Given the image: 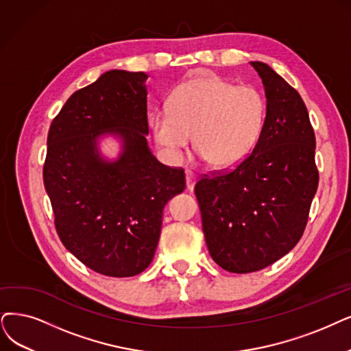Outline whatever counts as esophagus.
<instances>
[{
    "mask_svg": "<svg viewBox=\"0 0 351 351\" xmlns=\"http://www.w3.org/2000/svg\"><path fill=\"white\" fill-rule=\"evenodd\" d=\"M186 181H187V190H193L195 183V173L186 171Z\"/></svg>",
    "mask_w": 351,
    "mask_h": 351,
    "instance_id": "34e87169",
    "label": "esophagus"
}]
</instances>
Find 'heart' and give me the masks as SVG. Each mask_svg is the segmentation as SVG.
Returning a JSON list of instances; mask_svg holds the SVG:
<instances>
[{"instance_id":"heart-1","label":"heart","mask_w":351,"mask_h":351,"mask_svg":"<svg viewBox=\"0 0 351 351\" xmlns=\"http://www.w3.org/2000/svg\"><path fill=\"white\" fill-rule=\"evenodd\" d=\"M266 115L259 90L219 76L189 79L170 93L167 109L149 117L154 139L180 157L194 135V148L215 168L242 162L255 148Z\"/></svg>"}]
</instances>
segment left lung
<instances>
[{"instance_id": "8db88e82", "label": "left lung", "mask_w": 351, "mask_h": 351, "mask_svg": "<svg viewBox=\"0 0 351 351\" xmlns=\"http://www.w3.org/2000/svg\"><path fill=\"white\" fill-rule=\"evenodd\" d=\"M266 118L233 168L203 174L194 193L210 256L233 274L266 268L295 246L318 187L315 134L300 93L262 62Z\"/></svg>"}]
</instances>
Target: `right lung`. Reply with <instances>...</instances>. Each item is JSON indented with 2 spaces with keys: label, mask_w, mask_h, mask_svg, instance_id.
<instances>
[{
  "label": "right lung",
  "mask_w": 351,
  "mask_h": 351,
  "mask_svg": "<svg viewBox=\"0 0 351 351\" xmlns=\"http://www.w3.org/2000/svg\"><path fill=\"white\" fill-rule=\"evenodd\" d=\"M145 79L109 70L69 97L47 135L43 181L56 232L70 254L106 276L148 268L164 206L186 189L183 168L158 162L148 149ZM106 132L124 139L115 163L95 152L97 136Z\"/></svg>",
  "instance_id": "add662e5"
}]
</instances>
